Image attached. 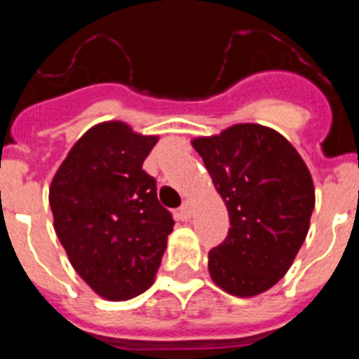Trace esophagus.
Instances as JSON below:
<instances>
[{"instance_id":"esophagus-1","label":"esophagus","mask_w":359,"mask_h":359,"mask_svg":"<svg viewBox=\"0 0 359 359\" xmlns=\"http://www.w3.org/2000/svg\"><path fill=\"white\" fill-rule=\"evenodd\" d=\"M180 214H182L183 219L192 217V201H189V199H187V201H183L182 208H180Z\"/></svg>"}]
</instances>
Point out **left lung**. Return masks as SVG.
I'll return each instance as SVG.
<instances>
[{"label":"left lung","instance_id":"8db88e82","mask_svg":"<svg viewBox=\"0 0 359 359\" xmlns=\"http://www.w3.org/2000/svg\"><path fill=\"white\" fill-rule=\"evenodd\" d=\"M226 205L230 230L208 252L212 280L236 297H255L293 264L315 208L311 172L273 129L237 123L192 142Z\"/></svg>","mask_w":359,"mask_h":359}]
</instances>
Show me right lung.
I'll return each mask as SVG.
<instances>
[{"instance_id":"right-lung-1","label":"right lung","mask_w":359,"mask_h":359,"mask_svg":"<svg viewBox=\"0 0 359 359\" xmlns=\"http://www.w3.org/2000/svg\"><path fill=\"white\" fill-rule=\"evenodd\" d=\"M158 136L123 122L93 126L73 145L50 187L55 233L91 290L128 300L152 286L174 219L142 165Z\"/></svg>"}]
</instances>
